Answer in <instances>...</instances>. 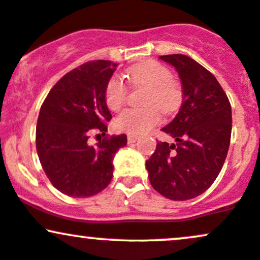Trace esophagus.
Wrapping results in <instances>:
<instances>
[{
  "mask_svg": "<svg viewBox=\"0 0 260 260\" xmlns=\"http://www.w3.org/2000/svg\"><path fill=\"white\" fill-rule=\"evenodd\" d=\"M137 139H138V136H136V134H128V136H127L128 143H134V142H137Z\"/></svg>",
  "mask_w": 260,
  "mask_h": 260,
  "instance_id": "obj_1",
  "label": "esophagus"
}]
</instances>
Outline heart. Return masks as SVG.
Here are the masks:
<instances>
[{"label":"heart","mask_w":260,"mask_h":260,"mask_svg":"<svg viewBox=\"0 0 260 260\" xmlns=\"http://www.w3.org/2000/svg\"><path fill=\"white\" fill-rule=\"evenodd\" d=\"M134 85L147 86L145 107H129L116 117V128L129 134H142L150 131L161 120L164 113L175 112L182 103L181 85L172 78L171 71L160 62L149 59L134 66L128 72ZM128 89L120 77H112L105 88V101L112 111H117L127 100Z\"/></svg>","instance_id":"obj_1"}]
</instances>
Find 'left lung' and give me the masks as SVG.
I'll list each match as a JSON object with an SVG mask.
<instances>
[{"instance_id":"1","label":"left lung","mask_w":260,"mask_h":260,"mask_svg":"<svg viewBox=\"0 0 260 260\" xmlns=\"http://www.w3.org/2000/svg\"><path fill=\"white\" fill-rule=\"evenodd\" d=\"M160 58L180 74L183 103L161 129L176 143L157 142L145 166L156 192L187 201L204 193L221 171L231 140V104L214 74L193 58L180 53Z\"/></svg>"}]
</instances>
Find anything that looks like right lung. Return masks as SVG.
Returning <instances> with one entry per match:
<instances>
[{
  "mask_svg": "<svg viewBox=\"0 0 260 260\" xmlns=\"http://www.w3.org/2000/svg\"><path fill=\"white\" fill-rule=\"evenodd\" d=\"M116 66L96 59L66 73L39 112L35 137L39 160L52 186L73 198H86L105 189L112 178L113 156L127 144L124 134H106L112 116L105 88ZM90 136L100 142L90 146Z\"/></svg>",
  "mask_w": 260,
  "mask_h": 260,
  "instance_id": "right-lung-1",
  "label": "right lung"
}]
</instances>
